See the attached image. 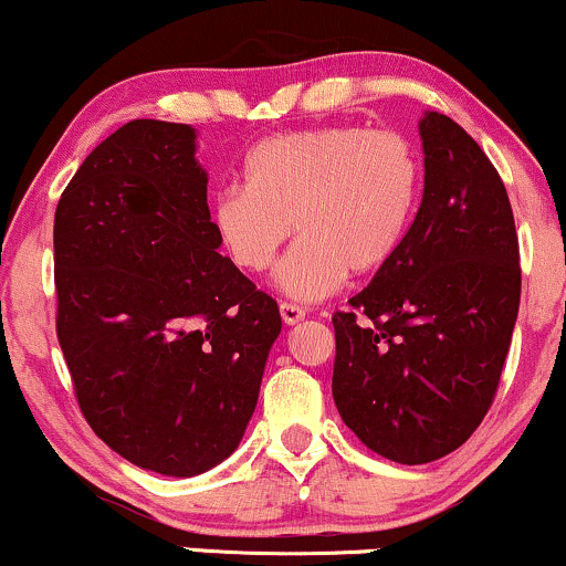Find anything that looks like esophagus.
I'll return each mask as SVG.
<instances>
[{
    "mask_svg": "<svg viewBox=\"0 0 566 566\" xmlns=\"http://www.w3.org/2000/svg\"><path fill=\"white\" fill-rule=\"evenodd\" d=\"M279 313H282L284 324H297V322H303V318H305V311L295 303H279Z\"/></svg>",
    "mask_w": 566,
    "mask_h": 566,
    "instance_id": "esophagus-1",
    "label": "esophagus"
}]
</instances>
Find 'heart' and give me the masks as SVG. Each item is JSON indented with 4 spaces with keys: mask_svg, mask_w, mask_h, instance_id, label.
<instances>
[{
    "mask_svg": "<svg viewBox=\"0 0 566 566\" xmlns=\"http://www.w3.org/2000/svg\"><path fill=\"white\" fill-rule=\"evenodd\" d=\"M244 184L210 200V229L231 263L261 274L287 242L279 290L322 301L353 271L371 276L403 248L419 208L421 160L392 128L324 126L269 136L250 149Z\"/></svg>",
    "mask_w": 566,
    "mask_h": 566,
    "instance_id": "1",
    "label": "heart"
}]
</instances>
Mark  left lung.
<instances>
[{
    "mask_svg": "<svg viewBox=\"0 0 566 566\" xmlns=\"http://www.w3.org/2000/svg\"><path fill=\"white\" fill-rule=\"evenodd\" d=\"M424 195L398 255L332 316V395L374 453L430 464L493 403L520 313V242L499 171L442 113L419 120Z\"/></svg>",
    "mask_w": 566,
    "mask_h": 566,
    "instance_id": "1",
    "label": "left lung"
}]
</instances>
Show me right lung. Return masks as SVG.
<instances>
[{
  "mask_svg": "<svg viewBox=\"0 0 566 566\" xmlns=\"http://www.w3.org/2000/svg\"><path fill=\"white\" fill-rule=\"evenodd\" d=\"M187 124L139 118L88 153L54 213L57 339L94 434L168 478L208 472L253 417L276 301L218 253Z\"/></svg>",
  "mask_w": 566,
  "mask_h": 566,
  "instance_id": "obj_1",
  "label": "right lung"
}]
</instances>
